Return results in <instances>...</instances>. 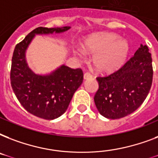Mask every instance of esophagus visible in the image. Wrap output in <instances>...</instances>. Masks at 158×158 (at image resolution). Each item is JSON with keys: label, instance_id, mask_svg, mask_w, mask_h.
<instances>
[{"label": "esophagus", "instance_id": "obj_1", "mask_svg": "<svg viewBox=\"0 0 158 158\" xmlns=\"http://www.w3.org/2000/svg\"><path fill=\"white\" fill-rule=\"evenodd\" d=\"M92 77H93V74H92L91 73H89V72H86V73L84 74V79H91Z\"/></svg>", "mask_w": 158, "mask_h": 158}]
</instances>
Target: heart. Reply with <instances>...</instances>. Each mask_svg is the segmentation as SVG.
<instances>
[{
    "instance_id": "obj_1",
    "label": "heart",
    "mask_w": 158,
    "mask_h": 158,
    "mask_svg": "<svg viewBox=\"0 0 158 158\" xmlns=\"http://www.w3.org/2000/svg\"><path fill=\"white\" fill-rule=\"evenodd\" d=\"M84 50L94 53V64L102 73H110L120 68L128 56L130 47L127 41L115 33H99L87 38Z\"/></svg>"
}]
</instances>
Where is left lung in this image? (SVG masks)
<instances>
[{"instance_id": "left-lung-1", "label": "left lung", "mask_w": 158, "mask_h": 158, "mask_svg": "<svg viewBox=\"0 0 158 158\" xmlns=\"http://www.w3.org/2000/svg\"><path fill=\"white\" fill-rule=\"evenodd\" d=\"M152 57L146 45L113 74L98 77L99 89L94 102L107 119H120L137 110L144 102L152 83Z\"/></svg>"}]
</instances>
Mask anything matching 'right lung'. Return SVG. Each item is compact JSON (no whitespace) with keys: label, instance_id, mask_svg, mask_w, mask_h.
I'll use <instances>...</instances> for the list:
<instances>
[{"label":"right lung","instance_id":"1","mask_svg":"<svg viewBox=\"0 0 158 158\" xmlns=\"http://www.w3.org/2000/svg\"><path fill=\"white\" fill-rule=\"evenodd\" d=\"M70 27L35 28L14 50L10 84L19 102L27 111L45 120H54L63 115L73 95L83 83L81 69L61 64L50 74H36L26 60V51L35 35L61 33Z\"/></svg>","mask_w":158,"mask_h":158}]
</instances>
